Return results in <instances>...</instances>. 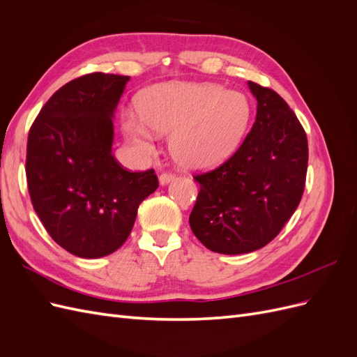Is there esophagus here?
I'll use <instances>...</instances> for the list:
<instances>
[{"instance_id": "esophagus-1", "label": "esophagus", "mask_w": 357, "mask_h": 357, "mask_svg": "<svg viewBox=\"0 0 357 357\" xmlns=\"http://www.w3.org/2000/svg\"><path fill=\"white\" fill-rule=\"evenodd\" d=\"M174 178H176L174 174H171V172H164V174L159 176V185L165 186V185H168V183H171Z\"/></svg>"}]
</instances>
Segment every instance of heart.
Here are the masks:
<instances>
[{
	"mask_svg": "<svg viewBox=\"0 0 357 357\" xmlns=\"http://www.w3.org/2000/svg\"><path fill=\"white\" fill-rule=\"evenodd\" d=\"M252 107L245 95L214 83L167 82L147 89L139 114L123 112L125 132L150 144L153 132L171 134L169 150L189 171L222 165L241 144Z\"/></svg>",
	"mask_w": 357,
	"mask_h": 357,
	"instance_id": "obj_1",
	"label": "heart"
}]
</instances>
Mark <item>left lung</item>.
Wrapping results in <instances>:
<instances>
[{"instance_id": "8db88e82", "label": "left lung", "mask_w": 357, "mask_h": 357, "mask_svg": "<svg viewBox=\"0 0 357 357\" xmlns=\"http://www.w3.org/2000/svg\"><path fill=\"white\" fill-rule=\"evenodd\" d=\"M256 121L240 149L205 174L189 223L211 252L241 255L273 241L295 213L305 188L304 128L277 92L248 82Z\"/></svg>"}]
</instances>
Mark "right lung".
Here are the masks:
<instances>
[{"label": "right lung", "mask_w": 357, "mask_h": 357, "mask_svg": "<svg viewBox=\"0 0 357 357\" xmlns=\"http://www.w3.org/2000/svg\"><path fill=\"white\" fill-rule=\"evenodd\" d=\"M129 79L92 73L71 80L29 129L31 202L52 238L74 256L116 252L132 231L139 204L158 189L153 169L126 171L112 153L113 117Z\"/></svg>", "instance_id": "1"}]
</instances>
